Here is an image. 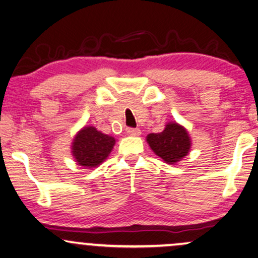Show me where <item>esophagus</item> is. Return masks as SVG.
I'll return each mask as SVG.
<instances>
[{
    "label": "esophagus",
    "instance_id": "34e87169",
    "mask_svg": "<svg viewBox=\"0 0 258 258\" xmlns=\"http://www.w3.org/2000/svg\"><path fill=\"white\" fill-rule=\"evenodd\" d=\"M126 134L130 136H140L141 135V130L139 128H126Z\"/></svg>",
    "mask_w": 258,
    "mask_h": 258
}]
</instances>
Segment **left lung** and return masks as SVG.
Segmentation results:
<instances>
[{"instance_id":"left-lung-1","label":"left lung","mask_w":258,"mask_h":258,"mask_svg":"<svg viewBox=\"0 0 258 258\" xmlns=\"http://www.w3.org/2000/svg\"><path fill=\"white\" fill-rule=\"evenodd\" d=\"M146 140L155 155L170 165H176L183 160L189 154L192 145L186 128L173 120L166 123L161 133L148 134Z\"/></svg>"}]
</instances>
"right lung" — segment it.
Listing matches in <instances>:
<instances>
[{
  "label": "right lung",
  "mask_w": 258,
  "mask_h": 258,
  "mask_svg": "<svg viewBox=\"0 0 258 258\" xmlns=\"http://www.w3.org/2000/svg\"><path fill=\"white\" fill-rule=\"evenodd\" d=\"M114 145L113 136L104 134L92 125H86L73 139L72 155L76 164L92 170L106 160Z\"/></svg>",
  "instance_id": "right-lung-1"
}]
</instances>
